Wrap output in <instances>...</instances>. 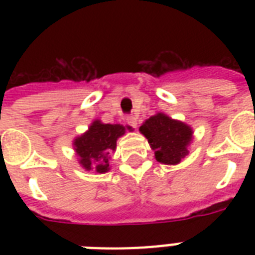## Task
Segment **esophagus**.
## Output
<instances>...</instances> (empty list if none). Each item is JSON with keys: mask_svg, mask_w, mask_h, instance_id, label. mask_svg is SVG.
I'll list each match as a JSON object with an SVG mask.
<instances>
[{"mask_svg": "<svg viewBox=\"0 0 255 255\" xmlns=\"http://www.w3.org/2000/svg\"><path fill=\"white\" fill-rule=\"evenodd\" d=\"M126 120H127V123L131 126V127L136 128V126H137V116L135 115H128L127 118H126Z\"/></svg>", "mask_w": 255, "mask_h": 255, "instance_id": "esophagus-1", "label": "esophagus"}]
</instances>
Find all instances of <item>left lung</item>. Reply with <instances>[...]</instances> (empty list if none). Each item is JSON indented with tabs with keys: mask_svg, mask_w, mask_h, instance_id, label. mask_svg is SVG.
Here are the masks:
<instances>
[{
	"mask_svg": "<svg viewBox=\"0 0 255 255\" xmlns=\"http://www.w3.org/2000/svg\"><path fill=\"white\" fill-rule=\"evenodd\" d=\"M140 132L148 139L155 151V157L163 164H177L188 155V145L192 140V128L186 124L157 114L145 120Z\"/></svg>",
	"mask_w": 255,
	"mask_h": 255,
	"instance_id": "1",
	"label": "left lung"
}]
</instances>
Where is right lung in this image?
Masks as SVG:
<instances>
[{
  "instance_id": "right-lung-1",
  "label": "right lung",
  "mask_w": 255,
  "mask_h": 255,
  "mask_svg": "<svg viewBox=\"0 0 255 255\" xmlns=\"http://www.w3.org/2000/svg\"><path fill=\"white\" fill-rule=\"evenodd\" d=\"M131 131V127H127ZM126 127L120 124H103L96 120L90 126L88 131L74 141V149L79 156V163L85 169L95 168L98 173L110 169L108 156L115 151L116 140L124 135Z\"/></svg>"
}]
</instances>
